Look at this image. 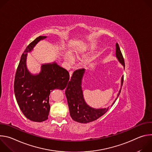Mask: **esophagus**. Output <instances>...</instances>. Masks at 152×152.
<instances>
[{
    "mask_svg": "<svg viewBox=\"0 0 152 152\" xmlns=\"http://www.w3.org/2000/svg\"><path fill=\"white\" fill-rule=\"evenodd\" d=\"M73 71H70V72H69V73H70V77H72V75H73Z\"/></svg>",
    "mask_w": 152,
    "mask_h": 152,
    "instance_id": "obj_1",
    "label": "esophagus"
}]
</instances>
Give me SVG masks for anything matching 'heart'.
Here are the masks:
<instances>
[{
	"instance_id": "1",
	"label": "heart",
	"mask_w": 152,
	"mask_h": 152,
	"mask_svg": "<svg viewBox=\"0 0 152 152\" xmlns=\"http://www.w3.org/2000/svg\"><path fill=\"white\" fill-rule=\"evenodd\" d=\"M65 58H66V59L70 62H73V57L72 56V55L70 54V53H66L65 54Z\"/></svg>"
}]
</instances>
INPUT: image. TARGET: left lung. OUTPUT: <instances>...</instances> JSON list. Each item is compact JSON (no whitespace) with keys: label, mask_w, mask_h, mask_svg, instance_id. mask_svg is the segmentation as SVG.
<instances>
[{"label":"left lung","mask_w":152,"mask_h":152,"mask_svg":"<svg viewBox=\"0 0 152 152\" xmlns=\"http://www.w3.org/2000/svg\"><path fill=\"white\" fill-rule=\"evenodd\" d=\"M116 57L124 67L125 63L124 58L118 43H116ZM84 73L85 69H83L76 70L73 72L66 90V96L72 118L79 123H87L96 120L104 114L109 109V107L103 109H95L86 103L81 86L82 80ZM123 79L124 76H122L121 86L123 83ZM121 90V88L118 93L117 97L120 94ZM114 103L115 101L113 104Z\"/></svg>","instance_id":"1"}]
</instances>
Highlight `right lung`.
Listing matches in <instances>:
<instances>
[{
    "instance_id": "add662e5",
    "label": "right lung",
    "mask_w": 152,
    "mask_h": 152,
    "mask_svg": "<svg viewBox=\"0 0 152 152\" xmlns=\"http://www.w3.org/2000/svg\"><path fill=\"white\" fill-rule=\"evenodd\" d=\"M46 38L39 36L27 46L21 56L14 79V94L20 109L27 118L35 122L48 119L51 91L66 88L70 79L69 72L56 62L42 64L41 72L35 75L27 69V53Z\"/></svg>"
}]
</instances>
